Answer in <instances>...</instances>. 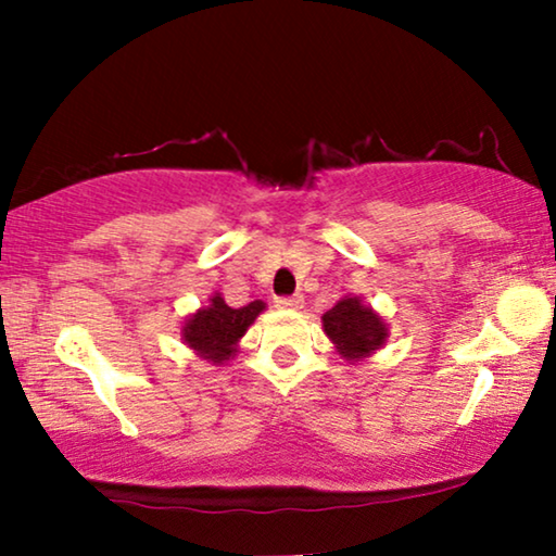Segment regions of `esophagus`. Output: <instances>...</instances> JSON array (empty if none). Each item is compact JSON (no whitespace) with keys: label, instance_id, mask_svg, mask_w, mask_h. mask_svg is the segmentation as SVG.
Returning <instances> with one entry per match:
<instances>
[{"label":"esophagus","instance_id":"esophagus-1","mask_svg":"<svg viewBox=\"0 0 556 556\" xmlns=\"http://www.w3.org/2000/svg\"><path fill=\"white\" fill-rule=\"evenodd\" d=\"M276 306L278 308H301L303 306V295L301 293L280 295V299H276Z\"/></svg>","mask_w":556,"mask_h":556}]
</instances>
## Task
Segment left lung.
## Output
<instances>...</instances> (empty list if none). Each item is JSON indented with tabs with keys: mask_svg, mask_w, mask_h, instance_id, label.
I'll use <instances>...</instances> for the list:
<instances>
[{
	"mask_svg": "<svg viewBox=\"0 0 556 556\" xmlns=\"http://www.w3.org/2000/svg\"><path fill=\"white\" fill-rule=\"evenodd\" d=\"M321 321L326 337L337 344V352L346 362H362L387 341L384 318L364 306L359 295H344L337 306L326 311Z\"/></svg>",
	"mask_w": 556,
	"mask_h": 556,
	"instance_id": "obj_1",
	"label": "left lung"
}]
</instances>
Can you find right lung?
Segmentation results:
<instances>
[{
  "label": "right lung",
  "instance_id": "right-lung-1",
  "mask_svg": "<svg viewBox=\"0 0 556 556\" xmlns=\"http://www.w3.org/2000/svg\"><path fill=\"white\" fill-rule=\"evenodd\" d=\"M265 311L263 301H253L242 308L227 306L225 299L215 293L210 306H202L181 326V339L194 349L202 359L212 364H225L238 352V341L245 337L250 324Z\"/></svg>",
  "mask_w": 556,
  "mask_h": 556
}]
</instances>
